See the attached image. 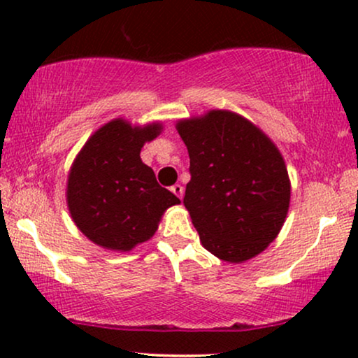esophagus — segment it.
Returning a JSON list of instances; mask_svg holds the SVG:
<instances>
[{
    "label": "esophagus",
    "mask_w": 358,
    "mask_h": 358,
    "mask_svg": "<svg viewBox=\"0 0 358 358\" xmlns=\"http://www.w3.org/2000/svg\"><path fill=\"white\" fill-rule=\"evenodd\" d=\"M171 192L175 193L176 196H178V199H182L183 196V187L180 183H176V185H173V187H171Z\"/></svg>",
    "instance_id": "obj_1"
}]
</instances>
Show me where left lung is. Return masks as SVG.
<instances>
[{
	"label": "left lung",
	"instance_id": "obj_1",
	"mask_svg": "<svg viewBox=\"0 0 358 358\" xmlns=\"http://www.w3.org/2000/svg\"><path fill=\"white\" fill-rule=\"evenodd\" d=\"M190 156L183 205L202 245L227 262L257 256L278 237L291 199L281 153L252 122L231 110L182 119Z\"/></svg>",
	"mask_w": 358,
	"mask_h": 358
}]
</instances>
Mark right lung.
Listing matches in <instances>:
<instances>
[{"instance_id":"add662e5","label":"right lung","mask_w":358,"mask_h":358,"mask_svg":"<svg viewBox=\"0 0 358 358\" xmlns=\"http://www.w3.org/2000/svg\"><path fill=\"white\" fill-rule=\"evenodd\" d=\"M159 122L131 126L114 119L87 139L67 180V205L79 231L108 250L127 252L155 236L178 196L156 182L141 148L162 133Z\"/></svg>"}]
</instances>
